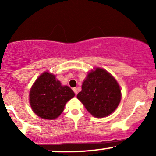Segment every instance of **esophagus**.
Here are the masks:
<instances>
[{"mask_svg": "<svg viewBox=\"0 0 156 156\" xmlns=\"http://www.w3.org/2000/svg\"><path fill=\"white\" fill-rule=\"evenodd\" d=\"M73 92H75V94H78V89H77V88H73Z\"/></svg>", "mask_w": 156, "mask_h": 156, "instance_id": "1", "label": "esophagus"}]
</instances>
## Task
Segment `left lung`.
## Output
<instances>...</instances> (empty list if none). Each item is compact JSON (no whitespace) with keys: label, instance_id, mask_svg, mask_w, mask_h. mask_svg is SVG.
<instances>
[{"label":"left lung","instance_id":"1","mask_svg":"<svg viewBox=\"0 0 156 156\" xmlns=\"http://www.w3.org/2000/svg\"><path fill=\"white\" fill-rule=\"evenodd\" d=\"M77 98L95 117L108 116L117 108L121 90L117 80L105 69L97 67L89 73Z\"/></svg>","mask_w":156,"mask_h":156}]
</instances>
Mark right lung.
Masks as SVG:
<instances>
[{
    "label": "right lung",
    "mask_w": 156,
    "mask_h": 156,
    "mask_svg": "<svg viewBox=\"0 0 156 156\" xmlns=\"http://www.w3.org/2000/svg\"><path fill=\"white\" fill-rule=\"evenodd\" d=\"M75 96L67 86H62L54 75L45 72L37 78L30 91V104L34 112L42 119H54L62 114L64 105Z\"/></svg>",
    "instance_id": "right-lung-1"
}]
</instances>
